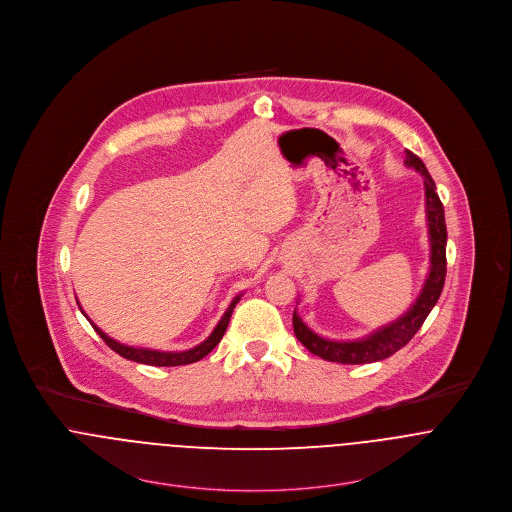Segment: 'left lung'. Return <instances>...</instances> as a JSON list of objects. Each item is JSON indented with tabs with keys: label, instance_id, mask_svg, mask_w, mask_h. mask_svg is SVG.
<instances>
[{
	"label": "left lung",
	"instance_id": "1",
	"mask_svg": "<svg viewBox=\"0 0 512 512\" xmlns=\"http://www.w3.org/2000/svg\"><path fill=\"white\" fill-rule=\"evenodd\" d=\"M405 164L409 168H415L424 178V197H426V221H428V240H430V270L428 278L422 285V291L417 301L411 305V309L401 315L397 321L389 325L377 328L372 334L360 338V340H328L313 332L309 326L303 323V319L293 311V330L299 342L315 356L338 362V364H372L393 356L397 350H401L419 330L426 317L430 315L432 307L436 305L444 279H446V221H444V207L436 193L434 180L430 178L426 166L422 164L417 154L407 150Z\"/></svg>",
	"mask_w": 512,
	"mask_h": 512
}]
</instances>
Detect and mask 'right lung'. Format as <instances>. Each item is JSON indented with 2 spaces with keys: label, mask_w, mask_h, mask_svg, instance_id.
Instances as JSON below:
<instances>
[{
  "label": "right lung",
  "mask_w": 512,
  "mask_h": 512,
  "mask_svg": "<svg viewBox=\"0 0 512 512\" xmlns=\"http://www.w3.org/2000/svg\"><path fill=\"white\" fill-rule=\"evenodd\" d=\"M240 297H242V295H236V297H234L233 301H231V305H229V309H227V313L223 315V319L219 321V325L215 326V330L209 334L207 340H203L199 346H195V348H191V350H184V352H160V350L135 348V346L121 344V342L109 338L99 326L93 325L84 311H82V313H84L86 319L92 323L95 332L103 338V342H105L111 350H115L119 356H123V358H127V360H133V362H139V364H146V366H160V368L166 366V368H172V366H186V364L199 362L201 358H205V356L221 342V338H223V334H225V330H227V326H229V321H231L234 305L240 301Z\"/></svg>",
  "instance_id": "add662e5"
}]
</instances>
